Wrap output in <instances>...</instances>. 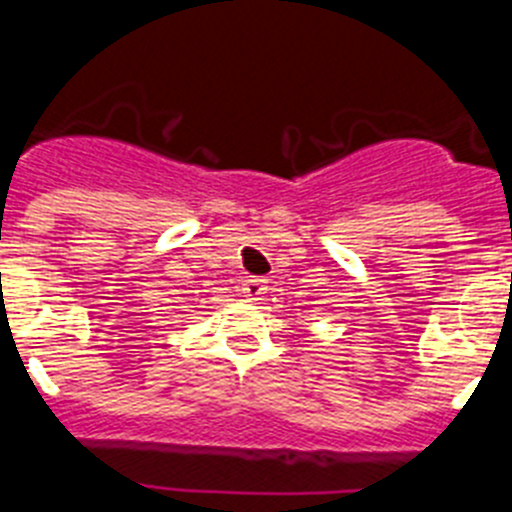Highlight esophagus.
Returning a JSON list of instances; mask_svg holds the SVG:
<instances>
[{
    "label": "esophagus",
    "instance_id": "1",
    "mask_svg": "<svg viewBox=\"0 0 512 512\" xmlns=\"http://www.w3.org/2000/svg\"><path fill=\"white\" fill-rule=\"evenodd\" d=\"M241 289H243V297H246V300H251V302L264 300L266 282H264V279H246Z\"/></svg>",
    "mask_w": 512,
    "mask_h": 512
}]
</instances>
